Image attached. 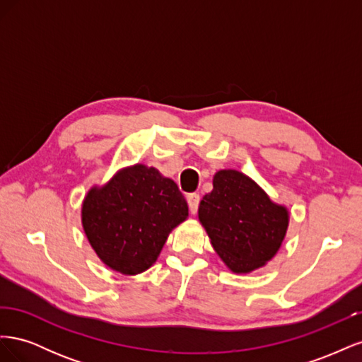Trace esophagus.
Instances as JSON below:
<instances>
[{
    "mask_svg": "<svg viewBox=\"0 0 362 362\" xmlns=\"http://www.w3.org/2000/svg\"><path fill=\"white\" fill-rule=\"evenodd\" d=\"M199 202H201V196L198 193H190L187 196V204H189V210L192 214H196L198 213V206H199Z\"/></svg>",
    "mask_w": 362,
    "mask_h": 362,
    "instance_id": "34e87169",
    "label": "esophagus"
}]
</instances>
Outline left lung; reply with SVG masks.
<instances>
[{
	"label": "left lung",
	"mask_w": 362,
	"mask_h": 362,
	"mask_svg": "<svg viewBox=\"0 0 362 362\" xmlns=\"http://www.w3.org/2000/svg\"><path fill=\"white\" fill-rule=\"evenodd\" d=\"M199 221L225 264L235 273H249L278 252L288 213L246 175L221 170L214 175L213 192L199 204Z\"/></svg>",
	"instance_id": "left-lung-1"
}]
</instances>
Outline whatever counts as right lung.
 <instances>
[{"label": "right lung", "instance_id": "right-lung-1", "mask_svg": "<svg viewBox=\"0 0 362 362\" xmlns=\"http://www.w3.org/2000/svg\"><path fill=\"white\" fill-rule=\"evenodd\" d=\"M187 216L178 185L141 164L92 189L83 204V226L92 247L124 275H137L154 264L169 233Z\"/></svg>", "mask_w": 362, "mask_h": 362}]
</instances>
